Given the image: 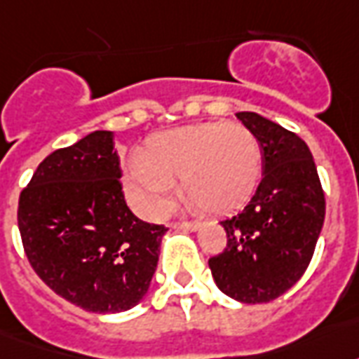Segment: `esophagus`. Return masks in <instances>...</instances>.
Wrapping results in <instances>:
<instances>
[{"mask_svg": "<svg viewBox=\"0 0 359 359\" xmlns=\"http://www.w3.org/2000/svg\"><path fill=\"white\" fill-rule=\"evenodd\" d=\"M174 229H187V231H197L201 224L198 222H176V224H172Z\"/></svg>", "mask_w": 359, "mask_h": 359, "instance_id": "obj_1", "label": "esophagus"}]
</instances>
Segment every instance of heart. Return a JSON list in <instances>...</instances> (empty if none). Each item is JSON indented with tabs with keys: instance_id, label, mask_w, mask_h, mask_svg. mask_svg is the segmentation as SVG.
Instances as JSON below:
<instances>
[{
	"instance_id": "1",
	"label": "heart",
	"mask_w": 359,
	"mask_h": 359,
	"mask_svg": "<svg viewBox=\"0 0 359 359\" xmlns=\"http://www.w3.org/2000/svg\"><path fill=\"white\" fill-rule=\"evenodd\" d=\"M262 145L239 124L185 126L154 135L124 168L128 203L145 218L166 216L182 180L191 205L229 214L252 197L262 177Z\"/></svg>"
}]
</instances>
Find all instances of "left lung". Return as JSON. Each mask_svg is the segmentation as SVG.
Listing matches in <instances>:
<instances>
[{
    "label": "left lung",
    "mask_w": 359,
    "mask_h": 359,
    "mask_svg": "<svg viewBox=\"0 0 359 359\" xmlns=\"http://www.w3.org/2000/svg\"><path fill=\"white\" fill-rule=\"evenodd\" d=\"M237 118L262 145V182L239 214L219 222L227 247L208 266L227 297L262 304L304 276L325 219V195L297 133L256 112H237Z\"/></svg>",
    "instance_id": "left-lung-1"
}]
</instances>
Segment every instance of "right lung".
Segmentation results:
<instances>
[{
  "instance_id": "right-lung-1",
  "label": "right lung",
  "mask_w": 359,
  "mask_h": 359,
  "mask_svg": "<svg viewBox=\"0 0 359 359\" xmlns=\"http://www.w3.org/2000/svg\"><path fill=\"white\" fill-rule=\"evenodd\" d=\"M114 133L43 158L18 198V231L43 283L86 312L118 313L147 294L168 229L126 205Z\"/></svg>"
}]
</instances>
